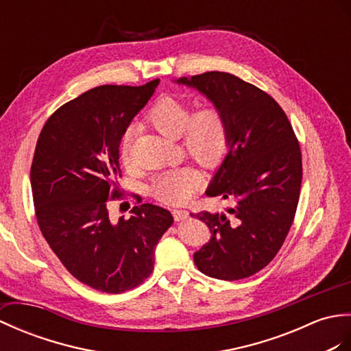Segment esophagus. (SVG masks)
Segmentation results:
<instances>
[{
  "label": "esophagus",
  "mask_w": 351,
  "mask_h": 351,
  "mask_svg": "<svg viewBox=\"0 0 351 351\" xmlns=\"http://www.w3.org/2000/svg\"><path fill=\"white\" fill-rule=\"evenodd\" d=\"M173 216H174L176 221H183V219H188L189 212H186V210H182V208H174Z\"/></svg>",
  "instance_id": "obj_1"
}]
</instances>
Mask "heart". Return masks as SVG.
Wrapping results in <instances>:
<instances>
[{"label":"heart","mask_w":351,"mask_h":351,"mask_svg":"<svg viewBox=\"0 0 351 351\" xmlns=\"http://www.w3.org/2000/svg\"><path fill=\"white\" fill-rule=\"evenodd\" d=\"M152 126L167 138L182 136V147L202 167L215 168L230 149L227 117L217 106H204L192 114L191 106L176 97H162L149 112ZM130 135L121 141V159H129ZM201 184V174L192 167L171 168L154 178L153 195L169 204L188 201Z\"/></svg>","instance_id":"1"}]
</instances>
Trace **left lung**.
I'll return each mask as SVG.
<instances>
[{"instance_id": "obj_1", "label": "left lung", "mask_w": 351, "mask_h": 351, "mask_svg": "<svg viewBox=\"0 0 351 351\" xmlns=\"http://www.w3.org/2000/svg\"><path fill=\"white\" fill-rule=\"evenodd\" d=\"M176 82L222 110L230 128L228 153L206 195L232 206L191 213L212 232L193 261L210 278H247L275 258L290 231L302 184L299 143L276 100L234 75L207 72Z\"/></svg>"}]
</instances>
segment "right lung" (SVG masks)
Wrapping results in <instances>:
<instances>
[{"label": "right lung", "instance_id": "obj_1", "mask_svg": "<svg viewBox=\"0 0 351 351\" xmlns=\"http://www.w3.org/2000/svg\"><path fill=\"white\" fill-rule=\"evenodd\" d=\"M158 85L85 91L58 108L37 139L29 178L38 227L70 274L99 291L123 293L149 278L154 247L174 222L153 204L112 222L106 207L119 195L121 138Z\"/></svg>", "mask_w": 351, "mask_h": 351}]
</instances>
